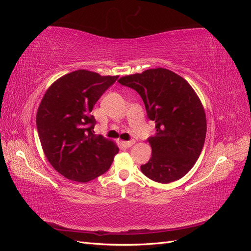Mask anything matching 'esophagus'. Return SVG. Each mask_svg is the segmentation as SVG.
Masks as SVG:
<instances>
[{
    "mask_svg": "<svg viewBox=\"0 0 251 251\" xmlns=\"http://www.w3.org/2000/svg\"><path fill=\"white\" fill-rule=\"evenodd\" d=\"M134 143H135V141H134V140H130V141H123L124 147H126V148H130V147H132Z\"/></svg>",
    "mask_w": 251,
    "mask_h": 251,
    "instance_id": "1",
    "label": "esophagus"
}]
</instances>
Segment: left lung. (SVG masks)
<instances>
[{
  "label": "left lung",
  "instance_id": "1",
  "mask_svg": "<svg viewBox=\"0 0 251 251\" xmlns=\"http://www.w3.org/2000/svg\"><path fill=\"white\" fill-rule=\"evenodd\" d=\"M118 82L137 91L156 125L155 135L148 138L151 156L141 172L159 183L185 176L198 160L206 136V117L194 89L163 68L126 75Z\"/></svg>",
  "mask_w": 251,
  "mask_h": 251
}]
</instances>
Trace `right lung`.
<instances>
[{"label": "right lung", "instance_id": "right-lung-1", "mask_svg": "<svg viewBox=\"0 0 251 251\" xmlns=\"http://www.w3.org/2000/svg\"><path fill=\"white\" fill-rule=\"evenodd\" d=\"M118 76L77 70L58 78L45 93L36 127L45 156L67 179L85 183L107 172L118 147L94 134V104Z\"/></svg>", "mask_w": 251, "mask_h": 251}]
</instances>
